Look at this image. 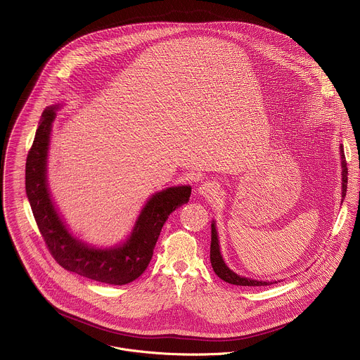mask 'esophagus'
Returning a JSON list of instances; mask_svg holds the SVG:
<instances>
[{"label":"esophagus","instance_id":"1","mask_svg":"<svg viewBox=\"0 0 360 360\" xmlns=\"http://www.w3.org/2000/svg\"><path fill=\"white\" fill-rule=\"evenodd\" d=\"M219 193H220V184L212 180L204 181L198 188V194L205 198H214Z\"/></svg>","mask_w":360,"mask_h":360}]
</instances>
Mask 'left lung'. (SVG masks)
<instances>
[{
    "mask_svg": "<svg viewBox=\"0 0 360 360\" xmlns=\"http://www.w3.org/2000/svg\"><path fill=\"white\" fill-rule=\"evenodd\" d=\"M340 156H341V187H342V195L341 200L344 201L345 195H347V184H348V167H347V160H345V155H344V147L342 144H340ZM341 201V204H342ZM212 241H210V263L213 267V271L217 274L219 278H221L223 281L229 283V284H234V285H243V287H259V285H270L277 283L274 281H263V280H255V278H250V277H244L237 274L236 271H233L224 262L223 255L220 252V244H219V234L216 230V221L212 220Z\"/></svg>",
    "mask_w": 360,
    "mask_h": 360,
    "instance_id": "8db88e82",
    "label": "left lung"
}]
</instances>
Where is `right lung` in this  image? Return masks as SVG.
<instances>
[{"label":"right lung","mask_w":360,"mask_h":360,"mask_svg":"<svg viewBox=\"0 0 360 360\" xmlns=\"http://www.w3.org/2000/svg\"><path fill=\"white\" fill-rule=\"evenodd\" d=\"M63 103L44 109L26 159V195L53 259L66 270L110 285H124L148 267L163 224L170 213L188 202L190 186H172L153 194L140 210L130 234L119 244L96 247L76 237L52 200L49 151L52 123Z\"/></svg>","instance_id":"right-lung-1"}]
</instances>
